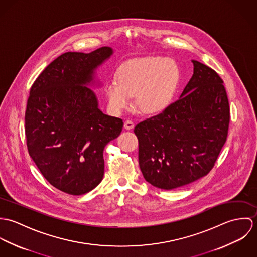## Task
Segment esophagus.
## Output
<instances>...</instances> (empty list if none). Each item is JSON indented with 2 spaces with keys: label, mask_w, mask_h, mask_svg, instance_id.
I'll return each mask as SVG.
<instances>
[{
  "label": "esophagus",
  "mask_w": 257,
  "mask_h": 257,
  "mask_svg": "<svg viewBox=\"0 0 257 257\" xmlns=\"http://www.w3.org/2000/svg\"><path fill=\"white\" fill-rule=\"evenodd\" d=\"M135 127V123H134V121L133 120H126L125 122H124V128L126 130V131H130V130H133Z\"/></svg>",
  "instance_id": "esophagus-1"
}]
</instances>
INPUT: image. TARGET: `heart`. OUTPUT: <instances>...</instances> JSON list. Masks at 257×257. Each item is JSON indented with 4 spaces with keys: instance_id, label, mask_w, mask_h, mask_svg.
Instances as JSON below:
<instances>
[{
    "instance_id": "heart-1",
    "label": "heart",
    "mask_w": 257,
    "mask_h": 257,
    "mask_svg": "<svg viewBox=\"0 0 257 257\" xmlns=\"http://www.w3.org/2000/svg\"><path fill=\"white\" fill-rule=\"evenodd\" d=\"M115 81L105 86L108 106L113 113H121L133 105L147 114L166 110L174 97L180 80V70L175 61L159 56L135 59L120 65Z\"/></svg>"
}]
</instances>
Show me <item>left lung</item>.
I'll list each match as a JSON object with an SVG mask.
<instances>
[{
  "label": "left lung",
  "mask_w": 257,
  "mask_h": 257,
  "mask_svg": "<svg viewBox=\"0 0 257 257\" xmlns=\"http://www.w3.org/2000/svg\"><path fill=\"white\" fill-rule=\"evenodd\" d=\"M193 76L180 98L135 127L139 163L152 186L173 190L206 176L228 131L229 106L216 71L192 60Z\"/></svg>",
  "instance_id": "1"
}]
</instances>
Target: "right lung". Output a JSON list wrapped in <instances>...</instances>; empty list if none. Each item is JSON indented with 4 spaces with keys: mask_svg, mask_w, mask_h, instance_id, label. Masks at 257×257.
<instances>
[{
    "mask_svg": "<svg viewBox=\"0 0 257 257\" xmlns=\"http://www.w3.org/2000/svg\"><path fill=\"white\" fill-rule=\"evenodd\" d=\"M113 54L109 46L90 53L66 52L32 86L25 115L30 156L58 190L83 195L104 176V148L121 133V118L99 109L92 88L102 86L97 70Z\"/></svg>",
    "mask_w": 257,
    "mask_h": 257,
    "instance_id": "right-lung-1",
    "label": "right lung"
}]
</instances>
